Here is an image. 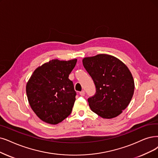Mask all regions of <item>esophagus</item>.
Here are the masks:
<instances>
[{
  "mask_svg": "<svg viewBox=\"0 0 158 158\" xmlns=\"http://www.w3.org/2000/svg\"><path fill=\"white\" fill-rule=\"evenodd\" d=\"M80 94L81 96H84V95H85V91H84V90L80 91Z\"/></svg>",
  "mask_w": 158,
  "mask_h": 158,
  "instance_id": "esophagus-1",
  "label": "esophagus"
}]
</instances>
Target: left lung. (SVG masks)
<instances>
[{
    "label": "left lung",
    "instance_id": "1",
    "mask_svg": "<svg viewBox=\"0 0 158 158\" xmlns=\"http://www.w3.org/2000/svg\"><path fill=\"white\" fill-rule=\"evenodd\" d=\"M96 86L88 98L91 110L103 118L118 116L127 108L134 93V80L128 67L113 56L102 54L82 60Z\"/></svg>",
    "mask_w": 158,
    "mask_h": 158
}]
</instances>
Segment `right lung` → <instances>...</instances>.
I'll return each mask as SVG.
<instances>
[{
	"mask_svg": "<svg viewBox=\"0 0 158 158\" xmlns=\"http://www.w3.org/2000/svg\"><path fill=\"white\" fill-rule=\"evenodd\" d=\"M77 59H54L37 67L26 86L31 110L41 121L56 124L67 118L73 110L76 91L69 75Z\"/></svg>",
	"mask_w": 158,
	"mask_h": 158,
	"instance_id": "add662e5",
	"label": "right lung"
}]
</instances>
